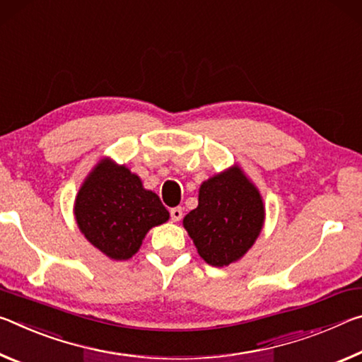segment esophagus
<instances>
[{
    "mask_svg": "<svg viewBox=\"0 0 362 362\" xmlns=\"http://www.w3.org/2000/svg\"><path fill=\"white\" fill-rule=\"evenodd\" d=\"M170 215H171V220H173V221H180L182 218V209H181V206H175V209L170 210Z\"/></svg>",
    "mask_w": 362,
    "mask_h": 362,
    "instance_id": "obj_1",
    "label": "esophagus"
}]
</instances>
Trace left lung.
<instances>
[{"label": "left lung", "instance_id": "1", "mask_svg": "<svg viewBox=\"0 0 362 362\" xmlns=\"http://www.w3.org/2000/svg\"><path fill=\"white\" fill-rule=\"evenodd\" d=\"M264 216L258 187L234 165L200 185L197 209L187 213L182 226L204 262L224 268L250 250Z\"/></svg>", "mask_w": 362, "mask_h": 362}]
</instances>
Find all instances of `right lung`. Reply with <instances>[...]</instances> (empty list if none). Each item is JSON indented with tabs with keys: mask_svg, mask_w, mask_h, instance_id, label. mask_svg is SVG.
I'll return each instance as SVG.
<instances>
[{
	"mask_svg": "<svg viewBox=\"0 0 362 362\" xmlns=\"http://www.w3.org/2000/svg\"><path fill=\"white\" fill-rule=\"evenodd\" d=\"M76 226L110 259H129L152 228L170 220L160 197L127 165L105 157L94 165L75 197Z\"/></svg>",
	"mask_w": 362,
	"mask_h": 362,
	"instance_id": "1",
	"label": "right lung"
}]
</instances>
